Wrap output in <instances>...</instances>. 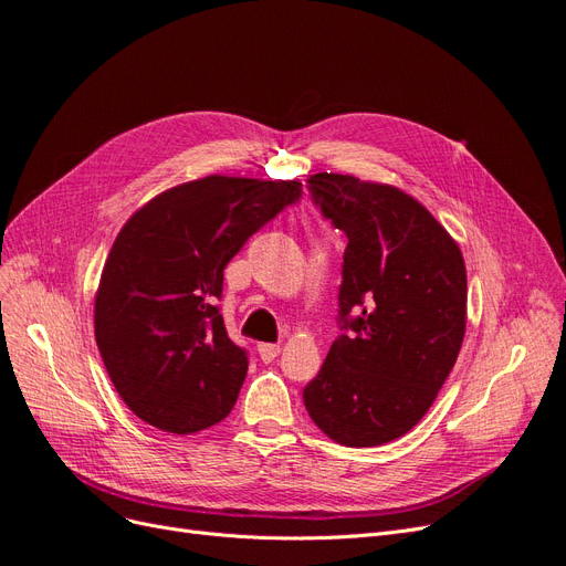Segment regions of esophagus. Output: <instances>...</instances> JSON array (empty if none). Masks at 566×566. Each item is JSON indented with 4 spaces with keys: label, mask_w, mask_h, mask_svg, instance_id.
Returning a JSON list of instances; mask_svg holds the SVG:
<instances>
[{
    "label": "esophagus",
    "mask_w": 566,
    "mask_h": 566,
    "mask_svg": "<svg viewBox=\"0 0 566 566\" xmlns=\"http://www.w3.org/2000/svg\"><path fill=\"white\" fill-rule=\"evenodd\" d=\"M256 352H259V356H261V360H263V363H270V360H275V358H277V354H280V344L259 342V344H256Z\"/></svg>",
    "instance_id": "34e87169"
}]
</instances>
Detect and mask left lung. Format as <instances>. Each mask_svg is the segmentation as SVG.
<instances>
[{"instance_id": "obj_1", "label": "left lung", "mask_w": 566, "mask_h": 566, "mask_svg": "<svg viewBox=\"0 0 566 566\" xmlns=\"http://www.w3.org/2000/svg\"><path fill=\"white\" fill-rule=\"evenodd\" d=\"M310 189L349 238L339 286L349 335L335 337L303 400L337 444L381 447L423 419L453 370L467 326L464 259L432 212L398 187L316 174Z\"/></svg>"}]
</instances>
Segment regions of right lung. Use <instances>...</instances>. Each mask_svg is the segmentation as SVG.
<instances>
[{
	"instance_id": "1",
	"label": "right lung",
	"mask_w": 566,
	"mask_h": 566,
	"mask_svg": "<svg viewBox=\"0 0 566 566\" xmlns=\"http://www.w3.org/2000/svg\"><path fill=\"white\" fill-rule=\"evenodd\" d=\"M301 180L206 176L170 187L119 229L94 296V337L140 421L191 434L231 413L248 356L214 307L224 268L301 196Z\"/></svg>"
}]
</instances>
